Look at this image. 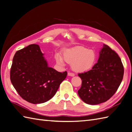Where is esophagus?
Wrapping results in <instances>:
<instances>
[{"instance_id": "34e87169", "label": "esophagus", "mask_w": 132, "mask_h": 132, "mask_svg": "<svg viewBox=\"0 0 132 132\" xmlns=\"http://www.w3.org/2000/svg\"><path fill=\"white\" fill-rule=\"evenodd\" d=\"M68 76H71V77H74L75 76V74L71 73V72H68Z\"/></svg>"}]
</instances>
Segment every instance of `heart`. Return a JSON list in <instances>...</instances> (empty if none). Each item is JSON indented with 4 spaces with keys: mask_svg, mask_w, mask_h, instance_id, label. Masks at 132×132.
<instances>
[{
    "mask_svg": "<svg viewBox=\"0 0 132 132\" xmlns=\"http://www.w3.org/2000/svg\"><path fill=\"white\" fill-rule=\"evenodd\" d=\"M57 63L64 65L66 62L71 64L72 69L76 72H85L90 70L96 62V54L92 50L83 46H77L64 50L63 58L56 54Z\"/></svg>",
    "mask_w": 132,
    "mask_h": 132,
    "instance_id": "heart-1",
    "label": "heart"
}]
</instances>
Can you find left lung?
I'll list each match as a JSON object with an SVG mask.
<instances>
[{
    "label": "left lung",
    "instance_id": "left-lung-1",
    "mask_svg": "<svg viewBox=\"0 0 132 132\" xmlns=\"http://www.w3.org/2000/svg\"><path fill=\"white\" fill-rule=\"evenodd\" d=\"M123 75L124 67L120 57L104 44L97 63L92 69L78 74L82 79L81 87L78 91L79 97L89 105L106 102L117 92Z\"/></svg>",
    "mask_w": 132,
    "mask_h": 132
}]
</instances>
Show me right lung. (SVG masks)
<instances>
[{
  "label": "right lung",
  "mask_w": 132,
  "mask_h": 132,
  "mask_svg": "<svg viewBox=\"0 0 132 132\" xmlns=\"http://www.w3.org/2000/svg\"><path fill=\"white\" fill-rule=\"evenodd\" d=\"M38 45L17 51L13 59L10 78L21 97L34 104L44 103L55 95L67 72L48 66Z\"/></svg>",
  "instance_id": "right-lung-1"
}]
</instances>
